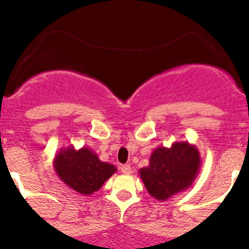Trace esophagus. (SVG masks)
I'll list each match as a JSON object with an SVG mask.
<instances>
[{"instance_id":"1","label":"esophagus","mask_w":249,"mask_h":249,"mask_svg":"<svg viewBox=\"0 0 249 249\" xmlns=\"http://www.w3.org/2000/svg\"><path fill=\"white\" fill-rule=\"evenodd\" d=\"M121 171H122V173L126 174V176H130V174L132 173V167H131L130 165H123V166L121 167Z\"/></svg>"}]
</instances>
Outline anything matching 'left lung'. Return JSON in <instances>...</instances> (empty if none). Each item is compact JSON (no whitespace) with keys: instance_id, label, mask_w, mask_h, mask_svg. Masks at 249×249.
Returning <instances> with one entry per match:
<instances>
[{"instance_id":"1","label":"left lung","mask_w":249,"mask_h":249,"mask_svg":"<svg viewBox=\"0 0 249 249\" xmlns=\"http://www.w3.org/2000/svg\"><path fill=\"white\" fill-rule=\"evenodd\" d=\"M200 167L198 147L188 142H178L171 147H157L148 166L139 170V176L154 199L166 201L192 186Z\"/></svg>"}]
</instances>
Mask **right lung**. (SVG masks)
Segmentation results:
<instances>
[{"mask_svg":"<svg viewBox=\"0 0 249 249\" xmlns=\"http://www.w3.org/2000/svg\"><path fill=\"white\" fill-rule=\"evenodd\" d=\"M53 168L67 186L83 196H90L116 172L115 165L102 161L91 148H61L53 159Z\"/></svg>","mask_w":249,"mask_h":249,"instance_id":"obj_1","label":"right lung"}]
</instances>
